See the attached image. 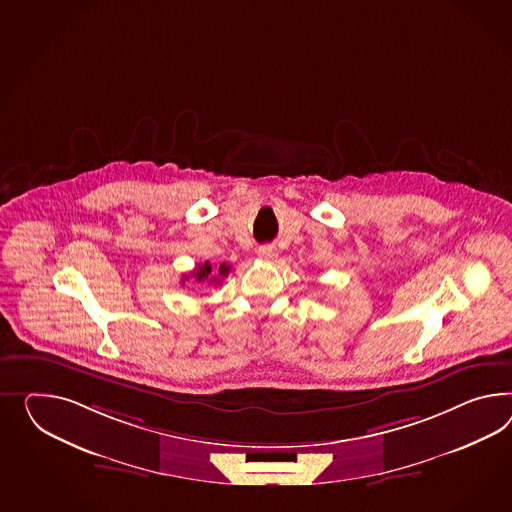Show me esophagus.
<instances>
[{"label":"esophagus","mask_w":512,"mask_h":512,"mask_svg":"<svg viewBox=\"0 0 512 512\" xmlns=\"http://www.w3.org/2000/svg\"><path fill=\"white\" fill-rule=\"evenodd\" d=\"M276 256H278V250L273 245H263L258 249V258L263 262H273Z\"/></svg>","instance_id":"34e87169"}]
</instances>
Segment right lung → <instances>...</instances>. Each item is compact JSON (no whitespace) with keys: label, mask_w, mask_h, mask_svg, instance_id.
Instances as JSON below:
<instances>
[{"label":"right lung","mask_w":512,"mask_h":512,"mask_svg":"<svg viewBox=\"0 0 512 512\" xmlns=\"http://www.w3.org/2000/svg\"><path fill=\"white\" fill-rule=\"evenodd\" d=\"M228 273H230V265H226V263H221V265H219V269H213L210 262H204L200 263L197 269H195V271H193L189 276H193L197 282L219 284V282H221V278H224ZM189 276L185 275L182 282L189 280Z\"/></svg>","instance_id":"add662e5"}]
</instances>
